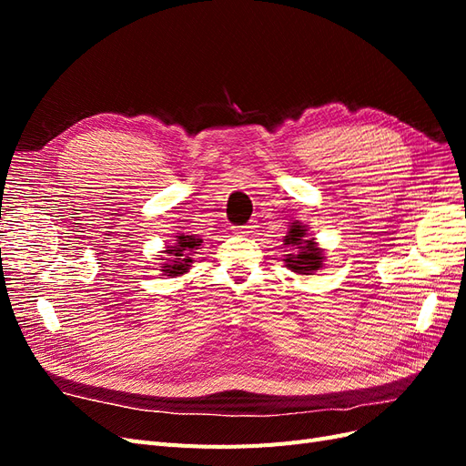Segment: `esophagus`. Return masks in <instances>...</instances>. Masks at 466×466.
I'll return each instance as SVG.
<instances>
[{
	"label": "esophagus",
	"instance_id": "34e87169",
	"mask_svg": "<svg viewBox=\"0 0 466 466\" xmlns=\"http://www.w3.org/2000/svg\"><path fill=\"white\" fill-rule=\"evenodd\" d=\"M235 233H241V235H250V233H255V225H252V223L238 225V228L235 229Z\"/></svg>",
	"mask_w": 466,
	"mask_h": 466
}]
</instances>
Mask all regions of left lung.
<instances>
[{
  "instance_id": "left-lung-1",
  "label": "left lung",
  "mask_w": 466,
  "mask_h": 466,
  "mask_svg": "<svg viewBox=\"0 0 466 466\" xmlns=\"http://www.w3.org/2000/svg\"><path fill=\"white\" fill-rule=\"evenodd\" d=\"M284 245L293 252L286 255V266L295 274L311 276L322 268V248L315 243V238H307V228L299 221L289 225V231L284 237Z\"/></svg>"
}]
</instances>
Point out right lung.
I'll list each match as a JSON object with an SVG mask.
<instances>
[{"label":"right lung","instance_id":"add662e5","mask_svg":"<svg viewBox=\"0 0 466 466\" xmlns=\"http://www.w3.org/2000/svg\"><path fill=\"white\" fill-rule=\"evenodd\" d=\"M202 238H198L196 235H187V233H178L175 238V245L167 247V250H163L161 260H165V264H161V272L165 276H182L190 270L192 264V252L196 248H200Z\"/></svg>","mask_w":466,"mask_h":466}]
</instances>
